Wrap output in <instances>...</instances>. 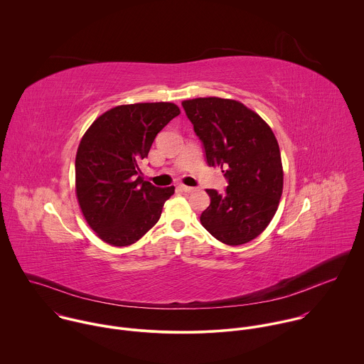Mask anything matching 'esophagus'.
Segmentation results:
<instances>
[{"mask_svg":"<svg viewBox=\"0 0 364 364\" xmlns=\"http://www.w3.org/2000/svg\"><path fill=\"white\" fill-rule=\"evenodd\" d=\"M178 189H179L181 192H185V193H191V192H193V191H195V188L185 186V185H179V186H178Z\"/></svg>","mask_w":364,"mask_h":364,"instance_id":"1","label":"esophagus"}]
</instances>
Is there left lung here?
Segmentation results:
<instances>
[{
    "mask_svg": "<svg viewBox=\"0 0 364 364\" xmlns=\"http://www.w3.org/2000/svg\"><path fill=\"white\" fill-rule=\"evenodd\" d=\"M209 166L225 168V193L208 189L203 228L219 242H251L269 225L282 195V164L268 124L244 105L219 97L182 102Z\"/></svg>",
    "mask_w": 364,
    "mask_h": 364,
    "instance_id": "8db88e82",
    "label": "left lung"
}]
</instances>
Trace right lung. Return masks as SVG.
<instances>
[{
  "label": "right lung",
  "mask_w": 364,
  "mask_h": 364,
  "mask_svg": "<svg viewBox=\"0 0 364 364\" xmlns=\"http://www.w3.org/2000/svg\"><path fill=\"white\" fill-rule=\"evenodd\" d=\"M179 113L173 103L119 106L83 135L75 164L76 195L86 222L103 242L129 245L159 220L175 188L142 181L139 161Z\"/></svg>",
  "instance_id": "obj_1"
}]
</instances>
